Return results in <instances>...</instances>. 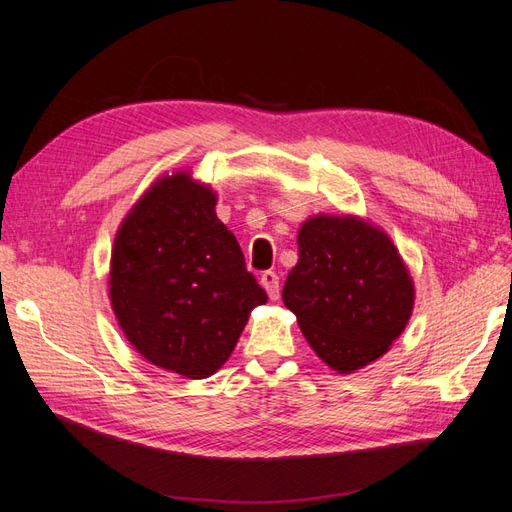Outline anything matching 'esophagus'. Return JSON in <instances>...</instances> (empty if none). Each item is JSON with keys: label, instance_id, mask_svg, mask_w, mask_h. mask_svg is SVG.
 Returning a JSON list of instances; mask_svg holds the SVG:
<instances>
[{"label": "esophagus", "instance_id": "obj_1", "mask_svg": "<svg viewBox=\"0 0 512 512\" xmlns=\"http://www.w3.org/2000/svg\"><path fill=\"white\" fill-rule=\"evenodd\" d=\"M260 286L267 290L271 301L280 299V275H277L275 271H265V273H262L260 275Z\"/></svg>", "mask_w": 512, "mask_h": 512}]
</instances>
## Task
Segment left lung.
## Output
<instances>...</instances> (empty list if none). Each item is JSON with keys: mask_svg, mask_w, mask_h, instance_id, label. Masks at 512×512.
<instances>
[{"mask_svg": "<svg viewBox=\"0 0 512 512\" xmlns=\"http://www.w3.org/2000/svg\"><path fill=\"white\" fill-rule=\"evenodd\" d=\"M297 241L282 299L307 344L339 374L380 359L414 305L412 277L389 235L352 215H316Z\"/></svg>", "mask_w": 512, "mask_h": 512, "instance_id": "obj_1", "label": "left lung"}]
</instances>
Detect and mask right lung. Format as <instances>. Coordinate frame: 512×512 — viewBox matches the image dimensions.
<instances>
[{
    "label": "right lung",
    "instance_id": "1",
    "mask_svg": "<svg viewBox=\"0 0 512 512\" xmlns=\"http://www.w3.org/2000/svg\"><path fill=\"white\" fill-rule=\"evenodd\" d=\"M215 200L188 170L158 179L121 222L111 258L108 294L123 335L151 365L190 380L213 376L267 303Z\"/></svg>",
    "mask_w": 512,
    "mask_h": 512
}]
</instances>
